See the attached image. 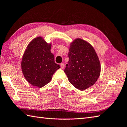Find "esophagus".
<instances>
[{"instance_id": "esophagus-1", "label": "esophagus", "mask_w": 127, "mask_h": 127, "mask_svg": "<svg viewBox=\"0 0 127 127\" xmlns=\"http://www.w3.org/2000/svg\"><path fill=\"white\" fill-rule=\"evenodd\" d=\"M61 68H62V69H63V68H64V63H62L61 64Z\"/></svg>"}]
</instances>
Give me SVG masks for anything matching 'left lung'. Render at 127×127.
I'll return each mask as SVG.
<instances>
[{
    "label": "left lung",
    "instance_id": "obj_1",
    "mask_svg": "<svg viewBox=\"0 0 127 127\" xmlns=\"http://www.w3.org/2000/svg\"><path fill=\"white\" fill-rule=\"evenodd\" d=\"M68 57L64 72L70 83L81 91L95 84L101 73V64L93 46L77 38L70 44Z\"/></svg>",
    "mask_w": 127,
    "mask_h": 127
}]
</instances>
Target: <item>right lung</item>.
Instances as JSON below:
<instances>
[{
  "instance_id": "right-lung-1",
  "label": "right lung",
  "mask_w": 127,
  "mask_h": 127,
  "mask_svg": "<svg viewBox=\"0 0 127 127\" xmlns=\"http://www.w3.org/2000/svg\"><path fill=\"white\" fill-rule=\"evenodd\" d=\"M51 44L47 43L42 37H38L28 44L23 56L22 70L29 83L42 88L49 83L56 71L60 68L55 63L51 52Z\"/></svg>"
}]
</instances>
